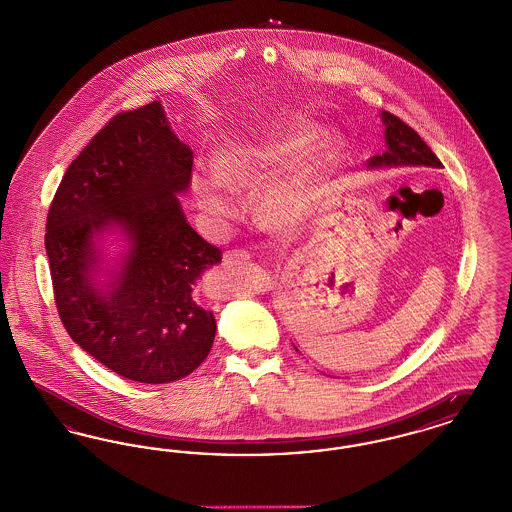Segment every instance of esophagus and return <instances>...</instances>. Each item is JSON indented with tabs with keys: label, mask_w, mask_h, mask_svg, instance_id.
<instances>
[{
	"label": "esophagus",
	"mask_w": 512,
	"mask_h": 512,
	"mask_svg": "<svg viewBox=\"0 0 512 512\" xmlns=\"http://www.w3.org/2000/svg\"><path fill=\"white\" fill-rule=\"evenodd\" d=\"M224 265H232V263H238V261H249V253L245 249H230L224 253L222 257Z\"/></svg>",
	"instance_id": "34e87169"
}]
</instances>
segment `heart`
Listing matches in <instances>:
<instances>
[{
  "instance_id": "obj_1",
  "label": "heart",
  "mask_w": 512,
  "mask_h": 512,
  "mask_svg": "<svg viewBox=\"0 0 512 512\" xmlns=\"http://www.w3.org/2000/svg\"><path fill=\"white\" fill-rule=\"evenodd\" d=\"M313 130L293 128L257 144L222 151L217 174H194L192 192L197 207L217 224L236 215L234 190H257L295 165L313 144ZM336 151L328 142L313 147V153L274 184L261 201V215L276 226H293L305 219L317 203L324 176L334 163Z\"/></svg>"
}]
</instances>
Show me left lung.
<instances>
[{
  "instance_id": "left-lung-1",
  "label": "left lung",
  "mask_w": 512,
  "mask_h": 512,
  "mask_svg": "<svg viewBox=\"0 0 512 512\" xmlns=\"http://www.w3.org/2000/svg\"><path fill=\"white\" fill-rule=\"evenodd\" d=\"M382 121L386 126V146L388 149L382 155H374L368 161V167H443L436 153L426 146V142L414 132L407 122L382 111Z\"/></svg>"
}]
</instances>
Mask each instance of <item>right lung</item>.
I'll use <instances>...</instances> for the list:
<instances>
[{
  "label": "right lung",
  "mask_w": 512,
  "mask_h": 512,
  "mask_svg": "<svg viewBox=\"0 0 512 512\" xmlns=\"http://www.w3.org/2000/svg\"><path fill=\"white\" fill-rule=\"evenodd\" d=\"M194 151L159 101L107 122L65 172L46 222L57 313L101 365L142 384H167L209 355L217 322L197 305V278L222 251L188 224L180 199ZM119 227L127 251L101 285L98 236Z\"/></svg>",
  "instance_id": "right-lung-1"
}]
</instances>
